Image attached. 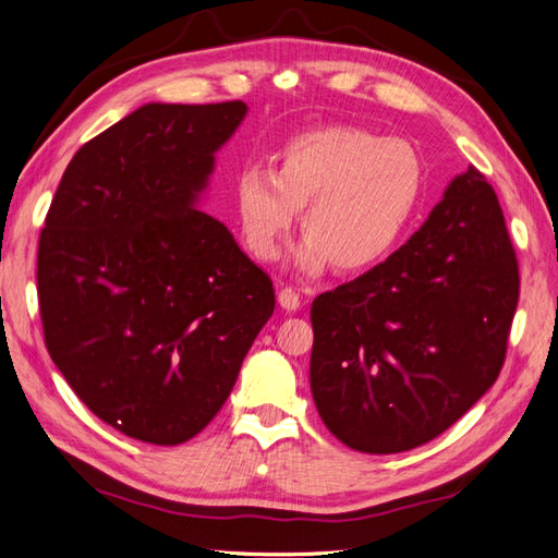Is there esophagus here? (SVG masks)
Listing matches in <instances>:
<instances>
[{"mask_svg": "<svg viewBox=\"0 0 558 558\" xmlns=\"http://www.w3.org/2000/svg\"><path fill=\"white\" fill-rule=\"evenodd\" d=\"M278 304L284 308V311H296L302 306V296L300 292H296L294 288H282L278 292Z\"/></svg>", "mask_w": 558, "mask_h": 558, "instance_id": "1", "label": "esophagus"}]
</instances>
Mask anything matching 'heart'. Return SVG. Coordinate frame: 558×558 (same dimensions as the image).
I'll list each match as a JSON object with an SVG mask.
<instances>
[{
	"label": "heart",
	"instance_id": "b5f03b06",
	"mask_svg": "<svg viewBox=\"0 0 558 558\" xmlns=\"http://www.w3.org/2000/svg\"><path fill=\"white\" fill-rule=\"evenodd\" d=\"M425 197V163L407 140L328 125L284 142L274 171L250 166L235 180V220L247 252L274 262L302 211L292 264L318 276L373 268L390 254Z\"/></svg>",
	"mask_w": 558,
	"mask_h": 558
}]
</instances>
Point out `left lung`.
<instances>
[{
    "instance_id": "8db88e82",
    "label": "left lung",
    "mask_w": 558,
    "mask_h": 558,
    "mask_svg": "<svg viewBox=\"0 0 558 558\" xmlns=\"http://www.w3.org/2000/svg\"><path fill=\"white\" fill-rule=\"evenodd\" d=\"M518 262L497 194L457 175L407 244L311 304V395L328 430L364 454L430 442L504 366Z\"/></svg>"
}]
</instances>
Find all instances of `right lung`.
<instances>
[{
  "label": "right lung",
  "mask_w": 558,
  "mask_h": 558,
  "mask_svg": "<svg viewBox=\"0 0 558 558\" xmlns=\"http://www.w3.org/2000/svg\"><path fill=\"white\" fill-rule=\"evenodd\" d=\"M244 101L159 104L75 151L37 250L45 344L83 404L171 447L226 404L274 282L199 211Z\"/></svg>",
  "instance_id": "right-lung-1"
}]
</instances>
